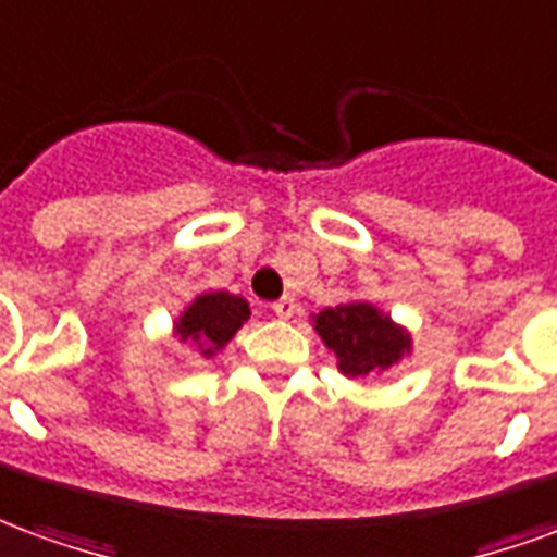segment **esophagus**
I'll use <instances>...</instances> for the list:
<instances>
[{
  "instance_id": "esophagus-1",
  "label": "esophagus",
  "mask_w": 557,
  "mask_h": 557,
  "mask_svg": "<svg viewBox=\"0 0 557 557\" xmlns=\"http://www.w3.org/2000/svg\"><path fill=\"white\" fill-rule=\"evenodd\" d=\"M273 311H275V318H294V311H296V299L294 296H282L278 302H273Z\"/></svg>"
}]
</instances>
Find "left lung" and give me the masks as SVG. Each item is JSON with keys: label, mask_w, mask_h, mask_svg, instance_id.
Returning <instances> with one entry per match:
<instances>
[{"label": "left lung", "mask_w": 557, "mask_h": 557, "mask_svg": "<svg viewBox=\"0 0 557 557\" xmlns=\"http://www.w3.org/2000/svg\"><path fill=\"white\" fill-rule=\"evenodd\" d=\"M314 329L329 350L338 356L341 371L347 376L385 371L409 350V335L392 326V320L368 302L323 308Z\"/></svg>", "instance_id": "8db88e82"}]
</instances>
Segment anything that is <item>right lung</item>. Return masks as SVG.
Returning a JSON list of instances; mask_svg holds the SVG:
<instances>
[{"label":"right lung","mask_w":557,"mask_h":557,"mask_svg":"<svg viewBox=\"0 0 557 557\" xmlns=\"http://www.w3.org/2000/svg\"><path fill=\"white\" fill-rule=\"evenodd\" d=\"M246 320H249V302L239 299V296L219 290V294L198 296L193 306L186 308L184 318L177 323V335L181 338L198 341L201 352L210 356L225 341L234 338V332Z\"/></svg>","instance_id":"1"}]
</instances>
